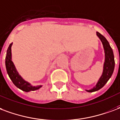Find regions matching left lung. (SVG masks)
I'll return each mask as SVG.
<instances>
[{
  "instance_id": "8db88e82",
  "label": "left lung",
  "mask_w": 120,
  "mask_h": 120,
  "mask_svg": "<svg viewBox=\"0 0 120 120\" xmlns=\"http://www.w3.org/2000/svg\"><path fill=\"white\" fill-rule=\"evenodd\" d=\"M97 35L101 39V42L102 43L104 49V53H105V61L104 64L102 76L99 78L96 85L93 88L90 90H86V91L88 92H96L102 88L112 76L114 69V65H115L113 51L111 47L110 46L109 42L102 34L98 32H97Z\"/></svg>"
}]
</instances>
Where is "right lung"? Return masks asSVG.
<instances>
[{"label":"right lung","instance_id":"add662e5","mask_svg":"<svg viewBox=\"0 0 120 120\" xmlns=\"http://www.w3.org/2000/svg\"><path fill=\"white\" fill-rule=\"evenodd\" d=\"M12 45H13V43H11L10 45L8 47L6 57V70L10 79L16 87L24 92H28L30 91H34V90L39 89L42 86V85L36 86L31 85L30 83H29L25 79H23V78L18 72L15 65L12 62V55H11Z\"/></svg>","mask_w":120,"mask_h":120}]
</instances>
